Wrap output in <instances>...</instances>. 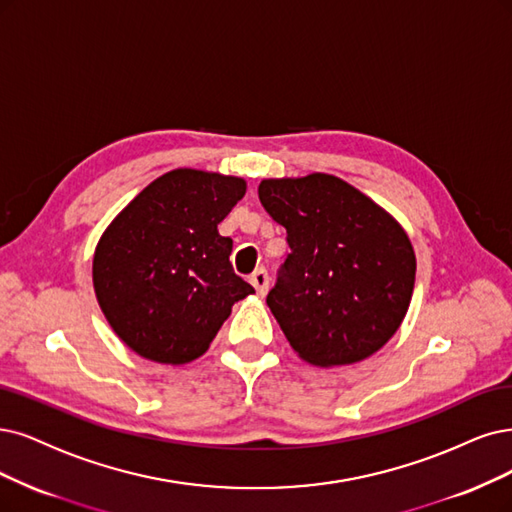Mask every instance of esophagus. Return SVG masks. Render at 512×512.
<instances>
[{
    "mask_svg": "<svg viewBox=\"0 0 512 512\" xmlns=\"http://www.w3.org/2000/svg\"><path fill=\"white\" fill-rule=\"evenodd\" d=\"M249 282L251 285L255 287V291H257V295H266L268 293V287H270V276H268V272L263 270V268H259V270H255L253 274H251V278H249Z\"/></svg>",
    "mask_w": 512,
    "mask_h": 512,
    "instance_id": "esophagus-1",
    "label": "esophagus"
}]
</instances>
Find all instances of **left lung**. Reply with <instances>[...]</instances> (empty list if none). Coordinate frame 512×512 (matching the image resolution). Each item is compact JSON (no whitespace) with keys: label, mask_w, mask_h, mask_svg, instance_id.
Instances as JSON below:
<instances>
[{"label":"left lung","mask_w":512,"mask_h":512,"mask_svg":"<svg viewBox=\"0 0 512 512\" xmlns=\"http://www.w3.org/2000/svg\"><path fill=\"white\" fill-rule=\"evenodd\" d=\"M259 200L291 253L268 293L304 361L352 365L401 327L415 285L413 246L384 208L333 175L266 179Z\"/></svg>","instance_id":"obj_1"}]
</instances>
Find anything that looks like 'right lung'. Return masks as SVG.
<instances>
[{"label": "right lung", "instance_id": "obj_1", "mask_svg": "<svg viewBox=\"0 0 512 512\" xmlns=\"http://www.w3.org/2000/svg\"><path fill=\"white\" fill-rule=\"evenodd\" d=\"M238 177L177 168L149 183L97 244L92 282L122 342L143 358L185 365L202 356L255 289L232 268L217 225L238 204Z\"/></svg>", "mask_w": 512, "mask_h": 512}]
</instances>
